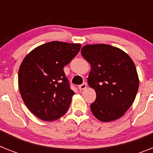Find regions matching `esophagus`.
Instances as JSON below:
<instances>
[{
  "mask_svg": "<svg viewBox=\"0 0 153 153\" xmlns=\"http://www.w3.org/2000/svg\"><path fill=\"white\" fill-rule=\"evenodd\" d=\"M86 87H87V85H86V83H82V84L79 85V90H85Z\"/></svg>",
  "mask_w": 153,
  "mask_h": 153,
  "instance_id": "esophagus-1",
  "label": "esophagus"
}]
</instances>
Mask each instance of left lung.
Returning <instances> with one entry per match:
<instances>
[{"mask_svg":"<svg viewBox=\"0 0 153 153\" xmlns=\"http://www.w3.org/2000/svg\"><path fill=\"white\" fill-rule=\"evenodd\" d=\"M81 54L91 66L87 82L97 93L92 113L102 122L118 120L130 107L139 89L134 63L122 50L104 44L85 45Z\"/></svg>","mask_w":153,"mask_h":153,"instance_id":"obj_1","label":"left lung"}]
</instances>
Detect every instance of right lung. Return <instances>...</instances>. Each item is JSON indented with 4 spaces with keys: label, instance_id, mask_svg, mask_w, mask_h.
Masks as SVG:
<instances>
[{
    "label": "right lung",
    "instance_id": "1",
    "mask_svg": "<svg viewBox=\"0 0 153 153\" xmlns=\"http://www.w3.org/2000/svg\"><path fill=\"white\" fill-rule=\"evenodd\" d=\"M80 44L52 41L36 47L24 57L18 72V86L31 113L53 121L67 113L74 92L63 67L76 56Z\"/></svg>",
    "mask_w": 153,
    "mask_h": 153
}]
</instances>
